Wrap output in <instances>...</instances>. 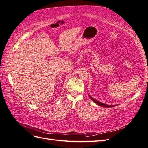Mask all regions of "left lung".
<instances>
[{
    "instance_id": "obj_1",
    "label": "left lung",
    "mask_w": 148,
    "mask_h": 148,
    "mask_svg": "<svg viewBox=\"0 0 148 148\" xmlns=\"http://www.w3.org/2000/svg\"><path fill=\"white\" fill-rule=\"evenodd\" d=\"M89 97L91 98V100H92L93 102H95L96 103V104H98L99 106H102V107H112L115 106V105H107V104H103V103H101V102H99V101H97L95 100V99H93V98H92V97H91L90 96H89Z\"/></svg>"
}]
</instances>
